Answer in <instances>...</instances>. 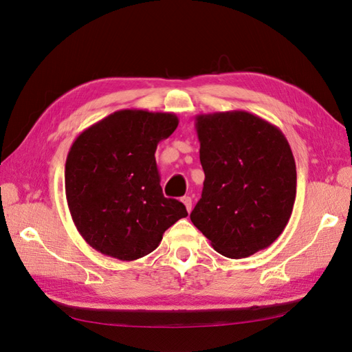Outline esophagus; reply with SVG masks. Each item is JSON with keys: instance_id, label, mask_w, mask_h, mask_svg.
Returning a JSON list of instances; mask_svg holds the SVG:
<instances>
[{"instance_id": "34e87169", "label": "esophagus", "mask_w": 352, "mask_h": 352, "mask_svg": "<svg viewBox=\"0 0 352 352\" xmlns=\"http://www.w3.org/2000/svg\"><path fill=\"white\" fill-rule=\"evenodd\" d=\"M182 202H184L185 207H186V211L190 212V210H192V199H190V197L182 198Z\"/></svg>"}]
</instances>
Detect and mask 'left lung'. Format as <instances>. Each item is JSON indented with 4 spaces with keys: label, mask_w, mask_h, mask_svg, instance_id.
I'll list each match as a JSON object with an SVG mask.
<instances>
[{
    "label": "left lung",
    "mask_w": 352,
    "mask_h": 352,
    "mask_svg": "<svg viewBox=\"0 0 352 352\" xmlns=\"http://www.w3.org/2000/svg\"><path fill=\"white\" fill-rule=\"evenodd\" d=\"M202 195L190 212L211 247L245 258L280 236L292 214L296 167L278 126L243 110L198 114Z\"/></svg>",
    "instance_id": "obj_1"
}]
</instances>
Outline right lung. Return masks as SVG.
<instances>
[{"mask_svg":"<svg viewBox=\"0 0 352 352\" xmlns=\"http://www.w3.org/2000/svg\"><path fill=\"white\" fill-rule=\"evenodd\" d=\"M177 124L173 113L124 109L73 141L65 168L67 207L95 251L122 261L142 258L188 216L182 202L164 198L155 162L157 145Z\"/></svg>","mask_w":352,"mask_h":352,"instance_id":"right-lung-1","label":"right lung"}]
</instances>
